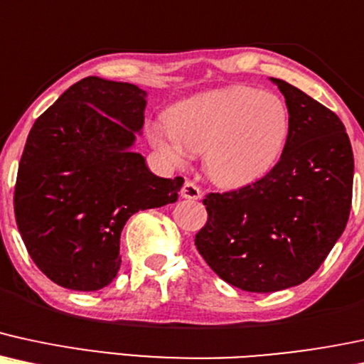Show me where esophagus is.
<instances>
[{"mask_svg":"<svg viewBox=\"0 0 364 364\" xmlns=\"http://www.w3.org/2000/svg\"><path fill=\"white\" fill-rule=\"evenodd\" d=\"M200 196H203V192H200V189L196 186L194 182H191V181L183 182V187L181 189V198L198 200V199H200Z\"/></svg>","mask_w":364,"mask_h":364,"instance_id":"esophagus-1","label":"esophagus"}]
</instances>
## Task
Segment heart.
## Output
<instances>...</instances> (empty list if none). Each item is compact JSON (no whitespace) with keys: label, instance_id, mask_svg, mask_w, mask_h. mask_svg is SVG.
<instances>
[{"label":"heart","instance_id":"b5f03b06","mask_svg":"<svg viewBox=\"0 0 364 364\" xmlns=\"http://www.w3.org/2000/svg\"><path fill=\"white\" fill-rule=\"evenodd\" d=\"M291 132V114L279 95L233 85L178 102L166 124L148 127L151 146L182 166L204 151V170L216 186L242 189L274 168Z\"/></svg>","mask_w":364,"mask_h":364}]
</instances>
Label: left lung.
Here are the masks:
<instances>
[{"instance_id": "obj_1", "label": "left lung", "mask_w": 364, "mask_h": 364, "mask_svg": "<svg viewBox=\"0 0 364 364\" xmlns=\"http://www.w3.org/2000/svg\"><path fill=\"white\" fill-rule=\"evenodd\" d=\"M269 80L291 114L283 156L252 186L206 196L208 223L196 235L208 266L250 293L305 283L343 235L353 199L354 158L344 124L300 88Z\"/></svg>"}]
</instances>
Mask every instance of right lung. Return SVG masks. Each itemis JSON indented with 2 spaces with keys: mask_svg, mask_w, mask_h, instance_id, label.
Segmentation results:
<instances>
[{
  "mask_svg": "<svg viewBox=\"0 0 364 364\" xmlns=\"http://www.w3.org/2000/svg\"><path fill=\"white\" fill-rule=\"evenodd\" d=\"M148 93L88 76L63 93L28 132L15 218L30 257L63 288L97 291L121 267V233L138 211L172 204L182 177L161 178L134 153Z\"/></svg>",
  "mask_w": 364,
  "mask_h": 364,
  "instance_id": "right-lung-1",
  "label": "right lung"
}]
</instances>
